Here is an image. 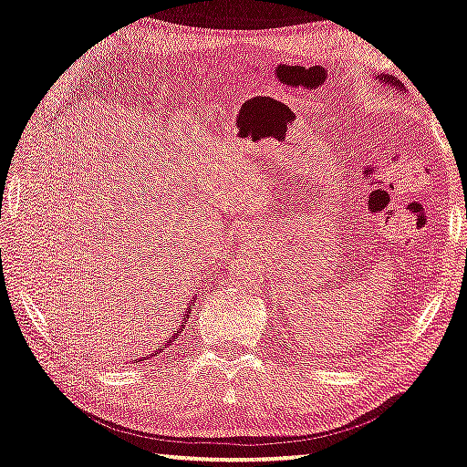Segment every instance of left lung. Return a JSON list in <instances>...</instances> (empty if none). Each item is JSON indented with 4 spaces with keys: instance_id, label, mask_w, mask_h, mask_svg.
I'll return each instance as SVG.
<instances>
[{
    "instance_id": "8db88e82",
    "label": "left lung",
    "mask_w": 467,
    "mask_h": 467,
    "mask_svg": "<svg viewBox=\"0 0 467 467\" xmlns=\"http://www.w3.org/2000/svg\"><path fill=\"white\" fill-rule=\"evenodd\" d=\"M383 79H386V77H383ZM386 81H390V79H386Z\"/></svg>"
}]
</instances>
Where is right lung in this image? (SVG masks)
<instances>
[{"label":"right lung","instance_id":"right-lung-1","mask_svg":"<svg viewBox=\"0 0 467 467\" xmlns=\"http://www.w3.org/2000/svg\"><path fill=\"white\" fill-rule=\"evenodd\" d=\"M187 315H192V312H187ZM176 336H179V334H176ZM176 336H172V342H174V338H176ZM159 351H163V349H159ZM140 362H141V359H140Z\"/></svg>","mask_w":467,"mask_h":467}]
</instances>
